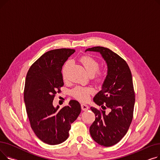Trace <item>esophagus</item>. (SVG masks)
<instances>
[{
    "label": "esophagus",
    "instance_id": "1",
    "mask_svg": "<svg viewBox=\"0 0 160 160\" xmlns=\"http://www.w3.org/2000/svg\"><path fill=\"white\" fill-rule=\"evenodd\" d=\"M81 108H82V110L83 111H86L89 109V106L88 105H86V104H81Z\"/></svg>",
    "mask_w": 160,
    "mask_h": 160
}]
</instances>
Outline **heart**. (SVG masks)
<instances>
[{"label": "heart", "instance_id": "heart-1", "mask_svg": "<svg viewBox=\"0 0 160 160\" xmlns=\"http://www.w3.org/2000/svg\"><path fill=\"white\" fill-rule=\"evenodd\" d=\"M81 62L84 65L86 69L90 75H93L96 73V79L98 81H101L103 78V74L98 71L100 69V63L96 60L95 58L89 56H84L81 58ZM70 65V62H67L62 69V75L63 79L67 78V71ZM94 89L92 87H83L77 86L74 88L72 91L71 94L73 97L81 101H86L88 100L91 93L93 92Z\"/></svg>", "mask_w": 160, "mask_h": 160}]
</instances>
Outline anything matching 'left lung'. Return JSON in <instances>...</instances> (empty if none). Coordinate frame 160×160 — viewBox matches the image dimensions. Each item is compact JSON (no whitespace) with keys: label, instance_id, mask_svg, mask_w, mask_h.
I'll return each mask as SVG.
<instances>
[{"label":"left lung","instance_id":"1","mask_svg":"<svg viewBox=\"0 0 160 160\" xmlns=\"http://www.w3.org/2000/svg\"><path fill=\"white\" fill-rule=\"evenodd\" d=\"M86 51L100 52L108 65V74L102 90L93 98L102 110L91 108L96 117L89 132L98 144L111 147L126 135L132 121L135 92L132 73L124 59L110 49L95 47L86 49ZM107 108L111 110L109 114L105 111Z\"/></svg>","mask_w":160,"mask_h":160}]
</instances>
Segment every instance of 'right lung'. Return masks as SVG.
Masks as SVG:
<instances>
[{"instance_id": "add662e5", "label": "right lung", "mask_w": 160, "mask_h": 160, "mask_svg": "<svg viewBox=\"0 0 160 160\" xmlns=\"http://www.w3.org/2000/svg\"><path fill=\"white\" fill-rule=\"evenodd\" d=\"M74 49L50 50L33 63L27 72L24 100L31 128L47 144H60L69 137L71 124L81 112L80 103L71 100L69 105L59 109L52 102L63 86L62 66Z\"/></svg>"}]
</instances>
